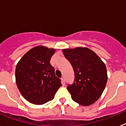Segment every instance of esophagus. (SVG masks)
Here are the masks:
<instances>
[{
	"instance_id": "1",
	"label": "esophagus",
	"mask_w": 126,
	"mask_h": 126,
	"mask_svg": "<svg viewBox=\"0 0 126 126\" xmlns=\"http://www.w3.org/2000/svg\"><path fill=\"white\" fill-rule=\"evenodd\" d=\"M61 82H62V84H63V85H65V79L64 77H62V78H61Z\"/></svg>"
}]
</instances>
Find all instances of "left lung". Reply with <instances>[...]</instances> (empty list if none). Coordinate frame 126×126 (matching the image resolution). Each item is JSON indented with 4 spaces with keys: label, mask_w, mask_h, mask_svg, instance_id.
Here are the masks:
<instances>
[{
    "label": "left lung",
    "mask_w": 126,
    "mask_h": 126,
    "mask_svg": "<svg viewBox=\"0 0 126 126\" xmlns=\"http://www.w3.org/2000/svg\"><path fill=\"white\" fill-rule=\"evenodd\" d=\"M63 53L75 72V82L67 86L71 97L81 105H92L101 97L107 84L105 63L87 47L63 49Z\"/></svg>",
    "instance_id": "left-lung-1"
}]
</instances>
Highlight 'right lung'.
Segmentation results:
<instances>
[{
	"mask_svg": "<svg viewBox=\"0 0 126 126\" xmlns=\"http://www.w3.org/2000/svg\"><path fill=\"white\" fill-rule=\"evenodd\" d=\"M55 49L38 46L28 51L16 68V81L23 97L35 105H42L54 98L61 86L50 59Z\"/></svg>",
	"mask_w": 126,
	"mask_h": 126,
	"instance_id": "add662e5",
	"label": "right lung"
}]
</instances>
